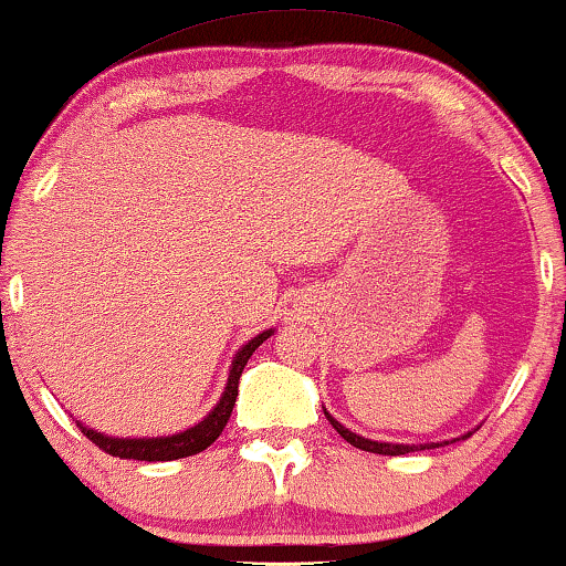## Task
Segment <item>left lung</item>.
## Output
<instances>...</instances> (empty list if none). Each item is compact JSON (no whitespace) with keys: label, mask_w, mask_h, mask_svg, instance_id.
<instances>
[{"label":"left lung","mask_w":566,"mask_h":566,"mask_svg":"<svg viewBox=\"0 0 566 566\" xmlns=\"http://www.w3.org/2000/svg\"><path fill=\"white\" fill-rule=\"evenodd\" d=\"M326 419H329V423L334 426V431H337L344 441H349L352 447L363 449V452L396 457V454H408V452H416V449H419V447H408V444H385V441H370V439H365V437H357V433H352L349 429H344V426L337 419H332L329 413H326ZM431 447H441V444H426L421 449H431Z\"/></svg>","instance_id":"obj_1"}]
</instances>
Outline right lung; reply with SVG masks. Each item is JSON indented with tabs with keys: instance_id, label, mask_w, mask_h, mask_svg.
I'll return each mask as SVG.
<instances>
[{
	"instance_id": "right-lung-1",
	"label": "right lung",
	"mask_w": 566,
	"mask_h": 566,
	"mask_svg": "<svg viewBox=\"0 0 566 566\" xmlns=\"http://www.w3.org/2000/svg\"><path fill=\"white\" fill-rule=\"evenodd\" d=\"M273 332H263L258 334L255 339H250L244 347L237 352L232 370H229V380L224 388V396L219 398V403L214 411H211L207 419L201 423H196L193 429H186L181 433H174V437H158V439H109L104 433H96L94 429H86V426L78 423V429L86 433V439L102 449V452L119 457V460H140V462H170V460H181V457H191L199 454L203 449L214 444L219 439V433L224 431V426L232 416L234 400H237V385H240V375L248 365V359L252 357L260 344H263Z\"/></svg>"
}]
</instances>
